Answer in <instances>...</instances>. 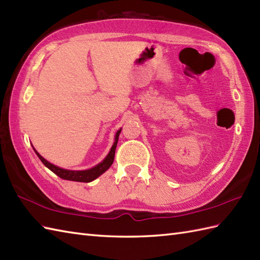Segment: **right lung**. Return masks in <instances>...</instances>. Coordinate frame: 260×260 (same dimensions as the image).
<instances>
[{"label": "right lung", "mask_w": 260, "mask_h": 260, "mask_svg": "<svg viewBox=\"0 0 260 260\" xmlns=\"http://www.w3.org/2000/svg\"><path fill=\"white\" fill-rule=\"evenodd\" d=\"M122 129L117 131L116 135H115V142H114L113 146L110 150V153L106 156V158L103 160L102 162H100L99 165H96L95 167L90 168V170L87 171H68V170H63V168H59L55 165L51 164L50 161H47L45 158L42 157V156L36 152V155L39 156V158L41 159V161L43 162V164L48 168V170H51L54 174H56L58 177H61L63 179H68V180H73V182H81V183H89L92 182V180L96 179L101 175L106 172L108 168H110L113 164L114 161V156H115V149H116V145L118 142V136H119V133Z\"/></svg>", "instance_id": "right-lung-1"}]
</instances>
